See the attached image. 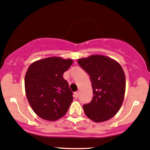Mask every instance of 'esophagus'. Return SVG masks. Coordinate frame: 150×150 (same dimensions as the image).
<instances>
[{"label": "esophagus", "mask_w": 150, "mask_h": 150, "mask_svg": "<svg viewBox=\"0 0 150 150\" xmlns=\"http://www.w3.org/2000/svg\"><path fill=\"white\" fill-rule=\"evenodd\" d=\"M78 96H79V92H78V91L75 92V94H74V97H75V99L78 98Z\"/></svg>", "instance_id": "esophagus-1"}]
</instances>
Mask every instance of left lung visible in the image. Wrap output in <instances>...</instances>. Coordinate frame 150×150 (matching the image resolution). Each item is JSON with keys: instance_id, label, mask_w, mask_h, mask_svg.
Listing matches in <instances>:
<instances>
[{"instance_id": "8db88e82", "label": "left lung", "mask_w": 150, "mask_h": 150, "mask_svg": "<svg viewBox=\"0 0 150 150\" xmlns=\"http://www.w3.org/2000/svg\"><path fill=\"white\" fill-rule=\"evenodd\" d=\"M91 78L93 98L83 105L86 115L95 122L107 121L117 114L124 100L125 75L121 65L114 59L93 55L78 60Z\"/></svg>"}]
</instances>
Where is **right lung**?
Returning a JSON list of instances; mask_svg holds the SVG:
<instances>
[{"mask_svg": "<svg viewBox=\"0 0 150 150\" xmlns=\"http://www.w3.org/2000/svg\"><path fill=\"white\" fill-rule=\"evenodd\" d=\"M72 62V59L49 57L29 66L25 77L26 97L40 118L56 121L67 112L73 97L63 74Z\"/></svg>", "mask_w": 150, "mask_h": 150, "instance_id": "add662e5", "label": "right lung"}]
</instances>
